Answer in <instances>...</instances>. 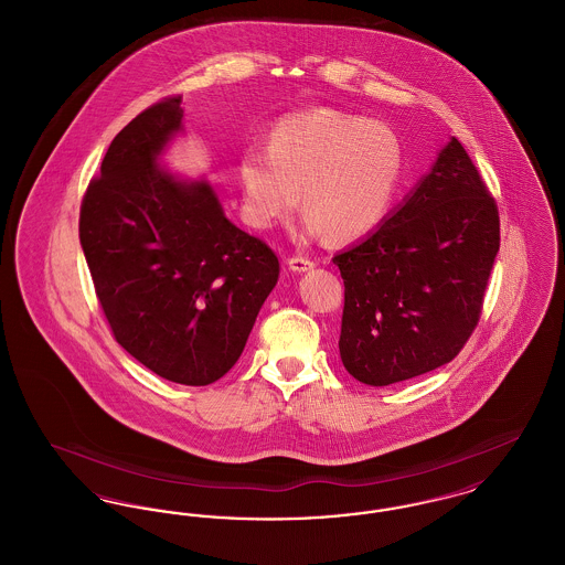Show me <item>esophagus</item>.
I'll list each match as a JSON object with an SVG mask.
<instances>
[{"instance_id":"esophagus-1","label":"esophagus","mask_w":565,"mask_h":565,"mask_svg":"<svg viewBox=\"0 0 565 565\" xmlns=\"http://www.w3.org/2000/svg\"><path fill=\"white\" fill-rule=\"evenodd\" d=\"M288 267L295 270V273H307V270L316 267V263L311 258H305V256H295V258L288 260Z\"/></svg>"}]
</instances>
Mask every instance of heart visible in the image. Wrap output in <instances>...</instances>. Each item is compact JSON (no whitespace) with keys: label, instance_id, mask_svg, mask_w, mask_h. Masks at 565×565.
<instances>
[{"label":"heart","instance_id":"1","mask_svg":"<svg viewBox=\"0 0 565 565\" xmlns=\"http://www.w3.org/2000/svg\"><path fill=\"white\" fill-rule=\"evenodd\" d=\"M404 164L403 141L385 122L337 109L295 114L270 131L267 152H243V217L258 231L273 228L295 212L300 190L305 235L362 239L390 214Z\"/></svg>","mask_w":565,"mask_h":565}]
</instances>
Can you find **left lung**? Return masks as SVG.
Wrapping results in <instances>:
<instances>
[{
    "mask_svg": "<svg viewBox=\"0 0 565 565\" xmlns=\"http://www.w3.org/2000/svg\"><path fill=\"white\" fill-rule=\"evenodd\" d=\"M498 249L495 201L451 137L381 226L332 258L348 373L383 387L451 362L479 322Z\"/></svg>",
    "mask_w": 565,
    "mask_h": 565,
    "instance_id": "8db88e82",
    "label": "left lung"
}]
</instances>
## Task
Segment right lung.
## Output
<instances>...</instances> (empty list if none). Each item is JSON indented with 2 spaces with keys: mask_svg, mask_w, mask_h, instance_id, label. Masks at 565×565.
<instances>
[{
  "mask_svg": "<svg viewBox=\"0 0 565 565\" xmlns=\"http://www.w3.org/2000/svg\"><path fill=\"white\" fill-rule=\"evenodd\" d=\"M180 134L171 97L114 137L82 201L81 243L116 341L162 379L210 385L239 360L279 260L226 217L205 178L162 167Z\"/></svg>",
  "mask_w": 565,
  "mask_h": 565,
  "instance_id": "right-lung-1",
  "label": "right lung"
}]
</instances>
